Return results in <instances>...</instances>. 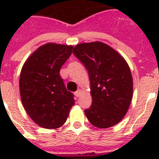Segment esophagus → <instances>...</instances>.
<instances>
[{
	"instance_id": "esophagus-1",
	"label": "esophagus",
	"mask_w": 159,
	"mask_h": 159,
	"mask_svg": "<svg viewBox=\"0 0 159 159\" xmlns=\"http://www.w3.org/2000/svg\"><path fill=\"white\" fill-rule=\"evenodd\" d=\"M74 94H75V96H76V97H79L80 96L82 95V91H81V90H78V91H77V92H75Z\"/></svg>"
}]
</instances>
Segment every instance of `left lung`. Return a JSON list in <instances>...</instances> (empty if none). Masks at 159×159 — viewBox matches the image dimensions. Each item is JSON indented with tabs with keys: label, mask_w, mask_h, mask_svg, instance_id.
<instances>
[{
	"label": "left lung",
	"mask_w": 159,
	"mask_h": 159,
	"mask_svg": "<svg viewBox=\"0 0 159 159\" xmlns=\"http://www.w3.org/2000/svg\"><path fill=\"white\" fill-rule=\"evenodd\" d=\"M74 55L87 68L92 106L85 114L92 125L106 129L118 124L133 97V78L128 63L114 48L102 42L82 43Z\"/></svg>",
	"instance_id": "8db88e82"
}]
</instances>
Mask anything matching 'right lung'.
I'll use <instances>...</instances> for the list:
<instances>
[{
	"mask_svg": "<svg viewBox=\"0 0 159 159\" xmlns=\"http://www.w3.org/2000/svg\"><path fill=\"white\" fill-rule=\"evenodd\" d=\"M72 49V45L43 44L28 57L21 69V102L30 117L40 127H61L74 105L73 94L67 91L59 74Z\"/></svg>",
	"mask_w": 159,
	"mask_h": 159,
	"instance_id": "1",
	"label": "right lung"
}]
</instances>
